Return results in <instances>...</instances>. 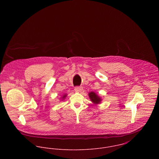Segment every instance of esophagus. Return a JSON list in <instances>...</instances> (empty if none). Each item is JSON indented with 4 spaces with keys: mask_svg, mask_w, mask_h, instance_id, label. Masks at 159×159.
Segmentation results:
<instances>
[{
    "mask_svg": "<svg viewBox=\"0 0 159 159\" xmlns=\"http://www.w3.org/2000/svg\"><path fill=\"white\" fill-rule=\"evenodd\" d=\"M83 88L82 86H77V87H75V91L78 92H81V91H83Z\"/></svg>",
    "mask_w": 159,
    "mask_h": 159,
    "instance_id": "obj_1",
    "label": "esophagus"
}]
</instances>
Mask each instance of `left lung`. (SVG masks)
Segmentation results:
<instances>
[{
	"instance_id": "8db88e82",
	"label": "left lung",
	"mask_w": 159,
	"mask_h": 159,
	"mask_svg": "<svg viewBox=\"0 0 159 159\" xmlns=\"http://www.w3.org/2000/svg\"><path fill=\"white\" fill-rule=\"evenodd\" d=\"M89 98H90L91 101L95 105H97V104L100 103V102L102 101V99L98 95L96 94V93H95L93 92H91L89 93Z\"/></svg>"
}]
</instances>
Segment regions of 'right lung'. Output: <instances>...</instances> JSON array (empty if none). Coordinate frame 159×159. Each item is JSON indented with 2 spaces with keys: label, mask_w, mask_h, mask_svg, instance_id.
Returning <instances> with one entry per match:
<instances>
[{
  "label": "right lung",
  "mask_w": 159,
  "mask_h": 159,
  "mask_svg": "<svg viewBox=\"0 0 159 159\" xmlns=\"http://www.w3.org/2000/svg\"><path fill=\"white\" fill-rule=\"evenodd\" d=\"M66 95H66V94H65V95H64V96H63V97H62V98H63V99H64V98H66Z\"/></svg>",
  "instance_id": "add662e5"
}]
</instances>
